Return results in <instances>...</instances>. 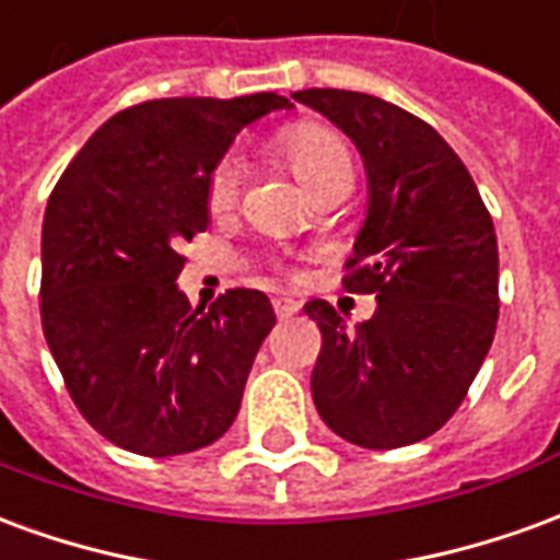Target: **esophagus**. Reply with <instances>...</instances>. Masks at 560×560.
<instances>
[{"label": "esophagus", "mask_w": 560, "mask_h": 560, "mask_svg": "<svg viewBox=\"0 0 560 560\" xmlns=\"http://www.w3.org/2000/svg\"><path fill=\"white\" fill-rule=\"evenodd\" d=\"M272 308H276V315L284 320V317H291L300 312V303H296V300H291V296H276V300H272Z\"/></svg>", "instance_id": "1"}]
</instances>
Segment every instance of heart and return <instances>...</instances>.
<instances>
[{"mask_svg": "<svg viewBox=\"0 0 560 560\" xmlns=\"http://www.w3.org/2000/svg\"><path fill=\"white\" fill-rule=\"evenodd\" d=\"M284 152L291 159V167L303 179L308 191L327 183L336 173L351 171V155L345 140L324 126H296L284 135ZM243 179V159L231 152L212 167L207 183V203L212 212H224L236 200Z\"/></svg>", "mask_w": 560, "mask_h": 560, "instance_id": "obj_1", "label": "heart"}]
</instances>
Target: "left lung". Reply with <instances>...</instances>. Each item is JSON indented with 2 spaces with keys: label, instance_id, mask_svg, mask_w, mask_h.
<instances>
[{
  "label": "left lung",
  "instance_id": "1",
  "mask_svg": "<svg viewBox=\"0 0 560 560\" xmlns=\"http://www.w3.org/2000/svg\"><path fill=\"white\" fill-rule=\"evenodd\" d=\"M293 102L327 116L363 159L369 203L341 284L377 300L353 329L324 300L305 303L324 336L315 408L365 450L417 444L456 413L492 348V215L450 143L408 110L348 90H303Z\"/></svg>",
  "mask_w": 560,
  "mask_h": 560
}]
</instances>
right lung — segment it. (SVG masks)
I'll return each instance as SVG.
<instances>
[{
  "instance_id": "add662e5",
  "label": "right lung",
  "mask_w": 560,
  "mask_h": 560,
  "mask_svg": "<svg viewBox=\"0 0 560 560\" xmlns=\"http://www.w3.org/2000/svg\"><path fill=\"white\" fill-rule=\"evenodd\" d=\"M293 104L159 98L110 116L59 176L42 228V327L92 429L138 456H183L240 413L267 293L191 308L176 245L209 228L207 183L245 126Z\"/></svg>"
}]
</instances>
